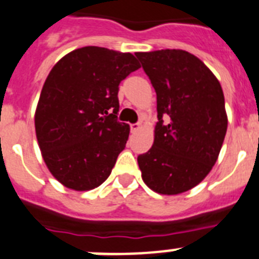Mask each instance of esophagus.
<instances>
[{
    "label": "esophagus",
    "mask_w": 259,
    "mask_h": 259,
    "mask_svg": "<svg viewBox=\"0 0 259 259\" xmlns=\"http://www.w3.org/2000/svg\"><path fill=\"white\" fill-rule=\"evenodd\" d=\"M130 128H131V132H136L139 128H140V123H134V124H130Z\"/></svg>",
    "instance_id": "obj_1"
}]
</instances>
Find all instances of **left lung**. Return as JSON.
<instances>
[{
	"label": "left lung",
	"mask_w": 259,
	"mask_h": 259,
	"mask_svg": "<svg viewBox=\"0 0 259 259\" xmlns=\"http://www.w3.org/2000/svg\"><path fill=\"white\" fill-rule=\"evenodd\" d=\"M157 93L154 143L137 157L143 180L161 194L200 184L218 159L227 132L224 96L202 61L180 49L135 53Z\"/></svg>",
	"instance_id": "1"
}]
</instances>
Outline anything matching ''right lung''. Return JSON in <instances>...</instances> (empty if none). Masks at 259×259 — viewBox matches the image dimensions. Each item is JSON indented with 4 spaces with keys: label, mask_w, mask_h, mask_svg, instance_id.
<instances>
[{
    "label": "right lung",
    "mask_w": 259,
    "mask_h": 259,
    "mask_svg": "<svg viewBox=\"0 0 259 259\" xmlns=\"http://www.w3.org/2000/svg\"><path fill=\"white\" fill-rule=\"evenodd\" d=\"M140 68L131 53L100 47L72 50L45 80L35 114L48 168L74 191L97 188L125 148L130 125L118 122L119 84Z\"/></svg>",
    "instance_id": "1"
}]
</instances>
